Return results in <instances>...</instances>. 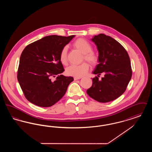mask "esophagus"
<instances>
[{"instance_id":"34e87169","label":"esophagus","mask_w":152,"mask_h":152,"mask_svg":"<svg viewBox=\"0 0 152 152\" xmlns=\"http://www.w3.org/2000/svg\"><path fill=\"white\" fill-rule=\"evenodd\" d=\"M81 79V77H74V80H79Z\"/></svg>"}]
</instances>
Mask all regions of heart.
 <instances>
[{"label":"heart","mask_w":152,"mask_h":152,"mask_svg":"<svg viewBox=\"0 0 152 152\" xmlns=\"http://www.w3.org/2000/svg\"><path fill=\"white\" fill-rule=\"evenodd\" d=\"M73 46L83 53V58L89 63L91 65L97 63L99 58L97 55L92 50V46L84 39L80 38L76 40ZM61 63L66 65L67 63V47H63L60 54ZM89 69V65L87 63H83L80 65H71L66 69V74L77 77H81L86 75Z\"/></svg>","instance_id":"heart-1"}]
</instances>
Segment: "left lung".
Returning a JSON list of instances; mask_svg holds the SVG:
<instances>
[{
	"mask_svg": "<svg viewBox=\"0 0 152 152\" xmlns=\"http://www.w3.org/2000/svg\"><path fill=\"white\" fill-rule=\"evenodd\" d=\"M91 40L99 51V64L93 73L105 75L100 80L97 76L93 78L87 94L100 102L113 101L124 94L131 79L130 58L123 45L110 36L100 34Z\"/></svg>",
	"mask_w": 152,
	"mask_h": 152,
	"instance_id": "obj_1",
	"label": "left lung"
}]
</instances>
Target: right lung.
Returning a JSON list of instances; mask_svg holds the SVG:
<instances>
[{
	"label": "right lung",
	"instance_id": "1",
	"mask_svg": "<svg viewBox=\"0 0 152 152\" xmlns=\"http://www.w3.org/2000/svg\"><path fill=\"white\" fill-rule=\"evenodd\" d=\"M74 37L45 36L29 44L22 52L17 77L26 98L31 103L49 107L65 94L73 78L61 75L64 69L60 54Z\"/></svg>",
	"mask_w": 152,
	"mask_h": 152
}]
</instances>
